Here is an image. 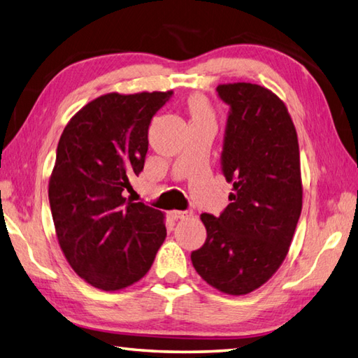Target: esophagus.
Here are the masks:
<instances>
[{"mask_svg":"<svg viewBox=\"0 0 358 358\" xmlns=\"http://www.w3.org/2000/svg\"><path fill=\"white\" fill-rule=\"evenodd\" d=\"M170 216L173 220H188L189 216H192V211H170Z\"/></svg>","mask_w":358,"mask_h":358,"instance_id":"1","label":"esophagus"}]
</instances>
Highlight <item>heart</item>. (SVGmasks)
I'll use <instances>...</instances> for the list:
<instances>
[{
	"instance_id": "b5f03b06",
	"label": "heart",
	"mask_w": 358,
	"mask_h": 358,
	"mask_svg": "<svg viewBox=\"0 0 358 358\" xmlns=\"http://www.w3.org/2000/svg\"><path fill=\"white\" fill-rule=\"evenodd\" d=\"M185 109L189 115L192 123L206 122V120H215V111L210 101L202 94H192L185 100Z\"/></svg>"
}]
</instances>
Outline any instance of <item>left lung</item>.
<instances>
[{"label": "left lung", "mask_w": 358, "mask_h": 358, "mask_svg": "<svg viewBox=\"0 0 358 358\" xmlns=\"http://www.w3.org/2000/svg\"><path fill=\"white\" fill-rule=\"evenodd\" d=\"M230 106L221 166L233 184L220 216L202 213L207 239L192 252L203 281L229 295H245L278 271L303 206L300 148L282 100L267 87H216Z\"/></svg>", "instance_id": "8db88e82"}]
</instances>
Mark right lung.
Returning a JSON list of instances; mask_svg holds the SVG:
<instances>
[{
    "instance_id": "obj_1",
    "label": "right lung",
    "mask_w": 358,
    "mask_h": 358,
    "mask_svg": "<svg viewBox=\"0 0 358 358\" xmlns=\"http://www.w3.org/2000/svg\"><path fill=\"white\" fill-rule=\"evenodd\" d=\"M166 92L105 94L69 120L58 141L49 203L74 272L113 292L143 278L166 236L164 213L123 198L143 170L152 115Z\"/></svg>"
}]
</instances>
